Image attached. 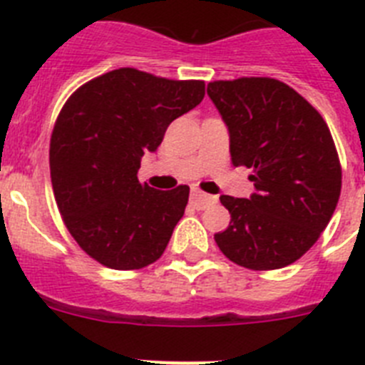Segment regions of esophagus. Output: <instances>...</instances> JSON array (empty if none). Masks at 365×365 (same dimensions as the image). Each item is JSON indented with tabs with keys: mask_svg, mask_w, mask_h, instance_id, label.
<instances>
[{
	"mask_svg": "<svg viewBox=\"0 0 365 365\" xmlns=\"http://www.w3.org/2000/svg\"><path fill=\"white\" fill-rule=\"evenodd\" d=\"M190 201H192V205L195 206L197 210H202V208H206L208 205L215 202V197L201 192V190H192V193H190Z\"/></svg>",
	"mask_w": 365,
	"mask_h": 365,
	"instance_id": "obj_1",
	"label": "esophagus"
}]
</instances>
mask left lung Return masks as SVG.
Instances as JSON below:
<instances>
[{
	"label": "left lung",
	"instance_id": "8db88e82",
	"mask_svg": "<svg viewBox=\"0 0 365 365\" xmlns=\"http://www.w3.org/2000/svg\"><path fill=\"white\" fill-rule=\"evenodd\" d=\"M230 133L234 166L252 168L256 193L221 195L230 225L215 243L245 269L291 265L318 241L338 205L341 168L322 115L287 83L237 78L208 83Z\"/></svg>",
	"mask_w": 365,
	"mask_h": 365
}]
</instances>
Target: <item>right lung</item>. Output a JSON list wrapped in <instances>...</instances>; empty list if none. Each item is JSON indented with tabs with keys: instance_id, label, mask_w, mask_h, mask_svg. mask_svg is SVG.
Wrapping results in <instances>:
<instances>
[{
	"instance_id": "1",
	"label": "right lung",
	"mask_w": 365,
	"mask_h": 365,
	"mask_svg": "<svg viewBox=\"0 0 365 365\" xmlns=\"http://www.w3.org/2000/svg\"><path fill=\"white\" fill-rule=\"evenodd\" d=\"M205 82L168 80L122 67L71 95L51 137V182L67 230L86 254L115 270L163 256L190 188L138 182L140 159L168 125L201 104Z\"/></svg>"
}]
</instances>
